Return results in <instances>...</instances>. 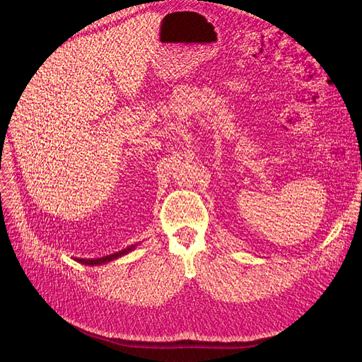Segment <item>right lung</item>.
Masks as SVG:
<instances>
[{"mask_svg":"<svg viewBox=\"0 0 362 362\" xmlns=\"http://www.w3.org/2000/svg\"><path fill=\"white\" fill-rule=\"evenodd\" d=\"M136 247H138V243L131 245V247H127V248H124V250H122L119 252H114L111 255H105V257H100V258H76V259H77L78 263L86 264V266H100V264L114 262V259H117V258H120V257H123V255H126L129 252H132L134 250H136Z\"/></svg>","mask_w":362,"mask_h":362,"instance_id":"1","label":"right lung"}]
</instances>
